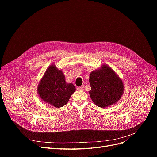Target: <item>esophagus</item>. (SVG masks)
I'll return each mask as SVG.
<instances>
[{"label": "esophagus", "mask_w": 157, "mask_h": 157, "mask_svg": "<svg viewBox=\"0 0 157 157\" xmlns=\"http://www.w3.org/2000/svg\"><path fill=\"white\" fill-rule=\"evenodd\" d=\"M77 90H84V86H79V87H78L77 88Z\"/></svg>", "instance_id": "34e87169"}]
</instances>
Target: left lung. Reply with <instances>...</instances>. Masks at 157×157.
<instances>
[{"label":"left lung","instance_id":"1","mask_svg":"<svg viewBox=\"0 0 157 157\" xmlns=\"http://www.w3.org/2000/svg\"><path fill=\"white\" fill-rule=\"evenodd\" d=\"M89 82L91 86L89 91L90 98L99 107L105 108L115 104L124 93L122 79L106 64L90 73Z\"/></svg>","mask_w":157,"mask_h":157}]
</instances>
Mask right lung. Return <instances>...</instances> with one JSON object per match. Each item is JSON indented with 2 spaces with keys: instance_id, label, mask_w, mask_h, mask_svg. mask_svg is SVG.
<instances>
[{
  "instance_id": "1",
  "label": "right lung",
  "mask_w": 157,
  "mask_h": 157,
  "mask_svg": "<svg viewBox=\"0 0 157 157\" xmlns=\"http://www.w3.org/2000/svg\"><path fill=\"white\" fill-rule=\"evenodd\" d=\"M75 90L72 83L66 82L63 71L54 64L47 68L37 87V93L42 100L57 108L66 105Z\"/></svg>"
}]
</instances>
